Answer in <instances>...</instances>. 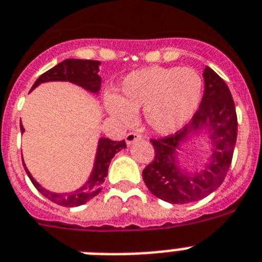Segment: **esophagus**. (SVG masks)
I'll use <instances>...</instances> for the list:
<instances>
[{
	"instance_id": "esophagus-1",
	"label": "esophagus",
	"mask_w": 262,
	"mask_h": 262,
	"mask_svg": "<svg viewBox=\"0 0 262 262\" xmlns=\"http://www.w3.org/2000/svg\"><path fill=\"white\" fill-rule=\"evenodd\" d=\"M142 138V135H140L139 133H136V131H131V133H128L126 135V142L127 144H131L133 142H135V140L140 139Z\"/></svg>"
}]
</instances>
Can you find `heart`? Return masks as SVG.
Masks as SVG:
<instances>
[{
  "label": "heart",
  "instance_id": "obj_1",
  "mask_svg": "<svg viewBox=\"0 0 262 262\" xmlns=\"http://www.w3.org/2000/svg\"><path fill=\"white\" fill-rule=\"evenodd\" d=\"M202 91L204 81L194 69L144 68L124 77L118 97H108L107 110L123 123H131L134 112L143 108L147 126L167 135L182 128L193 118Z\"/></svg>",
  "mask_w": 262,
  "mask_h": 262
}]
</instances>
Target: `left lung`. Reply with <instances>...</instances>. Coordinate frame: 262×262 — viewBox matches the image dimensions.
Segmentation results:
<instances>
[{"label":"left lung","mask_w":262,"mask_h":262,"mask_svg":"<svg viewBox=\"0 0 262 262\" xmlns=\"http://www.w3.org/2000/svg\"><path fill=\"white\" fill-rule=\"evenodd\" d=\"M204 77V97L190 122L175 134L150 139L155 157L143 170V181L155 196L170 204H189L211 194L224 182L232 163L238 124L234 101L224 79L213 69L206 67ZM204 125L212 129L213 161L202 173H182L174 163L176 147Z\"/></svg>","instance_id":"left-lung-1"}]
</instances>
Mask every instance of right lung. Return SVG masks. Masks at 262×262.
<instances>
[{
  "label": "right lung",
  "mask_w": 262,
  "mask_h": 262,
  "mask_svg": "<svg viewBox=\"0 0 262 262\" xmlns=\"http://www.w3.org/2000/svg\"><path fill=\"white\" fill-rule=\"evenodd\" d=\"M99 64L100 62L96 61V60H77V58H68V60H64L60 64H57L56 67H53L52 69L47 71L45 73H42L36 83L33 84V88H36L40 83H45V81H55V80H62V81H71V83L79 84L85 90L91 91V92H99L101 85V79L100 76L97 75L99 72ZM21 128V133H24L23 124L19 126ZM126 147V142L124 140H120V142H116V140H111L108 138H103L99 142V147H97V155L96 161H95V167L94 171L91 174V178L88 179V182L79 189L77 191H73V193L69 194H56L51 193L48 190L42 189L40 185H38L36 181L33 179V177L29 174V171L27 170L25 165V171H27L28 177L30 178L32 183L34 185V187L40 191L45 198H48L49 201L55 202V204L60 205V206L64 207H75L80 206V205H84L85 202L94 198L95 195L100 193L101 189H103V182H104L105 177H107L108 172V166H110V162L114 158V155L120 151L122 148Z\"/></svg>",
  "instance_id": "1"
}]
</instances>
